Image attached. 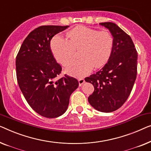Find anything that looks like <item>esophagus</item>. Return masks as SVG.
<instances>
[{"instance_id": "34e87169", "label": "esophagus", "mask_w": 151, "mask_h": 151, "mask_svg": "<svg viewBox=\"0 0 151 151\" xmlns=\"http://www.w3.org/2000/svg\"><path fill=\"white\" fill-rule=\"evenodd\" d=\"M85 83V79L83 78H78V83H79V86H81L83 84Z\"/></svg>"}]
</instances>
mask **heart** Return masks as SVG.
I'll use <instances>...</instances> for the list:
<instances>
[{
  "label": "heart",
  "instance_id": "heart-1",
  "mask_svg": "<svg viewBox=\"0 0 151 151\" xmlns=\"http://www.w3.org/2000/svg\"><path fill=\"white\" fill-rule=\"evenodd\" d=\"M68 37L57 35L50 42L55 58L63 65H67L79 51L80 59L70 63L66 70L70 75L83 76L105 64L111 57L114 48V37L109 31L78 27L67 34Z\"/></svg>",
  "mask_w": 151,
  "mask_h": 151
}]
</instances>
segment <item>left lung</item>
Instances as JSON below:
<instances>
[{
    "label": "left lung",
    "instance_id": "left-lung-1",
    "mask_svg": "<svg viewBox=\"0 0 151 151\" xmlns=\"http://www.w3.org/2000/svg\"><path fill=\"white\" fill-rule=\"evenodd\" d=\"M113 35L114 48L108 62L85 78L94 91L88 101L94 109L111 112L122 107L132 90L137 76V52L130 36L113 22H101Z\"/></svg>",
    "mask_w": 151,
    "mask_h": 151
}]
</instances>
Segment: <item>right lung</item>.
<instances>
[{
  "instance_id": "add662e5",
  "label": "right lung",
  "mask_w": 151,
  "mask_h": 151,
  "mask_svg": "<svg viewBox=\"0 0 151 151\" xmlns=\"http://www.w3.org/2000/svg\"><path fill=\"white\" fill-rule=\"evenodd\" d=\"M69 26H40L29 34L16 59V76L23 95L34 111L53 118L65 113L70 96L78 87L76 78L65 75L50 49L54 35Z\"/></svg>"
}]
</instances>
